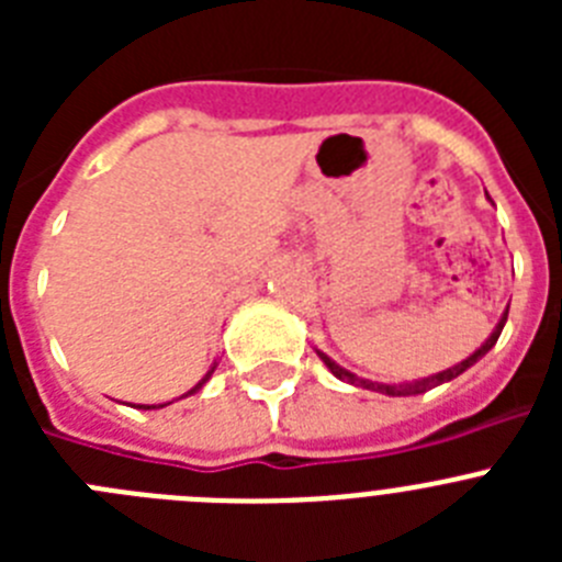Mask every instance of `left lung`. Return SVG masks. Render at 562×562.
<instances>
[{
  "instance_id": "8db88e82",
  "label": "left lung",
  "mask_w": 562,
  "mask_h": 562,
  "mask_svg": "<svg viewBox=\"0 0 562 562\" xmlns=\"http://www.w3.org/2000/svg\"><path fill=\"white\" fill-rule=\"evenodd\" d=\"M506 315H509V306H506L504 317H501V321H498V326H495V329H493V335H490V337H486V340H484V346H481L479 351H473V355L467 357V360H461L459 366H453V369H448V371H439V374H434V376H425V380L402 382V385H385V382L362 380V376L351 374V371H346V369H342V366H337V362L331 360V357H326L324 351H317V357H321V360L326 362V369H329L331 374L337 376V380L351 382V385H360V389H369V391H376V394H389V396H414V394H425V391L436 389V385H441V382H450V380H456V376H459V374H464V371L470 369V366H475V362H479L481 357L486 355V351L493 349L495 342H498V337H501V329H504V324H506Z\"/></svg>"
}]
</instances>
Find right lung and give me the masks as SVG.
<instances>
[{"mask_svg": "<svg viewBox=\"0 0 562 562\" xmlns=\"http://www.w3.org/2000/svg\"><path fill=\"white\" fill-rule=\"evenodd\" d=\"M213 369H216V362H213V366H211V371H207V374H205V380H202V382H196V385H193V389H191V391H188V394H182V396H191V394H196V391H200V389H202V385H205V382H207V380H211ZM166 405H168V402H166ZM140 408L151 411V408H162V405H140Z\"/></svg>", "mask_w": 562, "mask_h": 562, "instance_id": "1", "label": "right lung"}]
</instances>
